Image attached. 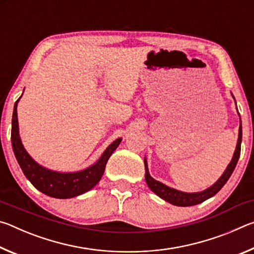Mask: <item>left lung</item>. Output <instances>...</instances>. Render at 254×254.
Instances as JSON below:
<instances>
[{
	"instance_id": "1",
	"label": "left lung",
	"mask_w": 254,
	"mask_h": 254,
	"mask_svg": "<svg viewBox=\"0 0 254 254\" xmlns=\"http://www.w3.org/2000/svg\"><path fill=\"white\" fill-rule=\"evenodd\" d=\"M232 97L234 98L233 94H232ZM235 104H236V102H235ZM236 109H238V107H236ZM241 142H242V123H241V119H240L238 143H236V148H235L233 157H232V160L229 165H227L226 169L224 170L223 175L216 180V183H214L210 187L206 188L205 190L197 191V192H185L182 190H177V189L171 188L169 186H167V185H165V184L158 182V180H156L154 178H152L151 176H150L147 159L144 158L145 182H147L148 187L151 189L154 194L158 195L163 200L168 201V203L173 204V205L182 206V207H187V206H194V205L203 203L204 200L210 198V197H213L215 194H217V192L222 189V187L226 184L229 178L231 177L232 173H233L235 169L236 163H238V161H239L240 153H241Z\"/></svg>"
}]
</instances>
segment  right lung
Returning <instances> with one entry per match:
<instances>
[{
    "instance_id": "right-lung-1",
    "label": "right lung",
    "mask_w": 254,
    "mask_h": 254,
    "mask_svg": "<svg viewBox=\"0 0 254 254\" xmlns=\"http://www.w3.org/2000/svg\"><path fill=\"white\" fill-rule=\"evenodd\" d=\"M20 98L15 102L13 115H12L11 141L14 156L29 182L45 195L60 199L72 198V197L79 196L95 187L104 174L107 160L121 143L122 137L113 141L103 152L101 158L86 169L74 171V173H60V171L48 169L33 160L32 157L24 149L22 141H21L19 134L18 112H16Z\"/></svg>"
}]
</instances>
